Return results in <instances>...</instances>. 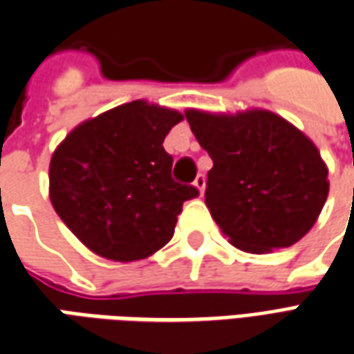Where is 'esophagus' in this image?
Instances as JSON below:
<instances>
[{
	"label": "esophagus",
	"mask_w": 354,
	"mask_h": 354,
	"mask_svg": "<svg viewBox=\"0 0 354 354\" xmlns=\"http://www.w3.org/2000/svg\"><path fill=\"white\" fill-rule=\"evenodd\" d=\"M193 184H195V187H197V189L201 191V195H203L204 187H206V178H204V174H198V176L195 178V182H193Z\"/></svg>",
	"instance_id": "obj_1"
}]
</instances>
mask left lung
I'll return each mask as SVG.
<instances>
[{
    "label": "left lung",
    "instance_id": "obj_1",
    "mask_svg": "<svg viewBox=\"0 0 354 354\" xmlns=\"http://www.w3.org/2000/svg\"><path fill=\"white\" fill-rule=\"evenodd\" d=\"M185 118L214 161L204 203L232 245L250 253L289 248L313 227L328 170L295 125L268 111Z\"/></svg>",
    "mask_w": 354,
    "mask_h": 354
}]
</instances>
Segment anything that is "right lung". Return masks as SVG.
Instances as JSON below:
<instances>
[{
  "label": "right lung",
  "mask_w": 354,
  "mask_h": 354,
  "mask_svg": "<svg viewBox=\"0 0 354 354\" xmlns=\"http://www.w3.org/2000/svg\"><path fill=\"white\" fill-rule=\"evenodd\" d=\"M182 114L144 101L122 104L78 125L50 161V201L57 216L91 251L138 261L174 234L195 185L172 178L163 148Z\"/></svg>",
  "instance_id": "right-lung-1"
}]
</instances>
